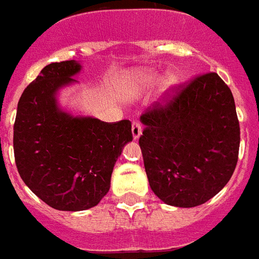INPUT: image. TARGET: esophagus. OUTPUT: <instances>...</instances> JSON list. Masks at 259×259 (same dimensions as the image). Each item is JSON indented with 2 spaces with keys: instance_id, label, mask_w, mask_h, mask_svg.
<instances>
[{
  "instance_id": "esophagus-1",
  "label": "esophagus",
  "mask_w": 259,
  "mask_h": 259,
  "mask_svg": "<svg viewBox=\"0 0 259 259\" xmlns=\"http://www.w3.org/2000/svg\"><path fill=\"white\" fill-rule=\"evenodd\" d=\"M142 135V125L139 124V122L134 121L132 122V137H134V139L137 141L138 138Z\"/></svg>"
}]
</instances>
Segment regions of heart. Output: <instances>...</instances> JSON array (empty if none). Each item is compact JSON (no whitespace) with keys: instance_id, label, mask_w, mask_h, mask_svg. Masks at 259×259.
I'll return each instance as SVG.
<instances>
[{"instance_id":"1","label":"heart","mask_w":259,"mask_h":259,"mask_svg":"<svg viewBox=\"0 0 259 259\" xmlns=\"http://www.w3.org/2000/svg\"><path fill=\"white\" fill-rule=\"evenodd\" d=\"M161 80L157 73L153 71H137L134 73L131 77H128L125 81V94L127 95H135L142 91L152 88L156 85L158 81ZM175 84V78L174 77H167L165 78V85L172 87Z\"/></svg>"}]
</instances>
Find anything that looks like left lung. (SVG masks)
Segmentation results:
<instances>
[{
    "label": "left lung",
    "instance_id": "1",
    "mask_svg": "<svg viewBox=\"0 0 259 259\" xmlns=\"http://www.w3.org/2000/svg\"><path fill=\"white\" fill-rule=\"evenodd\" d=\"M141 122L149 185L165 204H204L229 182L240 127L232 91L217 73L190 81L165 106L149 107Z\"/></svg>",
    "mask_w": 259,
    "mask_h": 259
}]
</instances>
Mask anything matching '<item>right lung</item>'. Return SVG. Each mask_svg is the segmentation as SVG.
<instances>
[{
	"label": "right lung",
	"mask_w": 259,
	"mask_h": 259,
	"mask_svg": "<svg viewBox=\"0 0 259 259\" xmlns=\"http://www.w3.org/2000/svg\"><path fill=\"white\" fill-rule=\"evenodd\" d=\"M80 62L45 66L20 96L13 152L20 178L44 203L60 211L95 207L110 189L111 172L132 141L131 121L105 122L59 106L62 88L77 82Z\"/></svg>",
	"instance_id": "obj_1"
}]
</instances>
